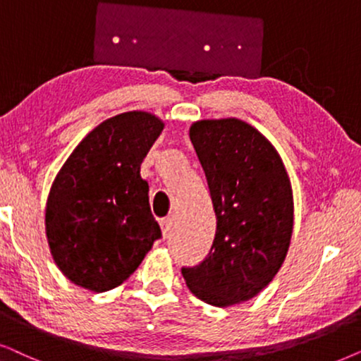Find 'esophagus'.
Here are the masks:
<instances>
[{"instance_id": "34e87169", "label": "esophagus", "mask_w": 361, "mask_h": 361, "mask_svg": "<svg viewBox=\"0 0 361 361\" xmlns=\"http://www.w3.org/2000/svg\"><path fill=\"white\" fill-rule=\"evenodd\" d=\"M173 224H175V221H173V218H170V216H168V218H163V219L160 221V226H161V231H163V236H165V238L170 236L171 231H173Z\"/></svg>"}]
</instances>
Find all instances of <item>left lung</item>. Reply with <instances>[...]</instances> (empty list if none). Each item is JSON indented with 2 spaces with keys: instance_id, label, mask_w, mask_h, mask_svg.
<instances>
[{
  "instance_id": "8db88e82",
  "label": "left lung",
  "mask_w": 361,
  "mask_h": 361,
  "mask_svg": "<svg viewBox=\"0 0 361 361\" xmlns=\"http://www.w3.org/2000/svg\"><path fill=\"white\" fill-rule=\"evenodd\" d=\"M190 140L208 181L216 234L203 261L181 274L206 304L234 305L257 295L284 262L294 226L289 176L271 142L243 120H201Z\"/></svg>"
}]
</instances>
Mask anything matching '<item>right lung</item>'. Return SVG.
<instances>
[{
	"label": "right lung",
	"mask_w": 361,
	"mask_h": 361,
	"mask_svg": "<svg viewBox=\"0 0 361 361\" xmlns=\"http://www.w3.org/2000/svg\"><path fill=\"white\" fill-rule=\"evenodd\" d=\"M163 130L147 112L105 120L57 173L46 204V234L57 267L94 292L135 272L161 229L148 203L140 165Z\"/></svg>",
	"instance_id": "obj_1"
}]
</instances>
